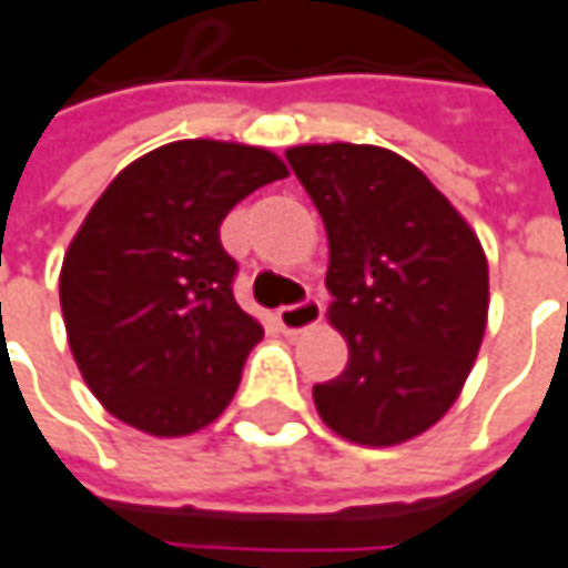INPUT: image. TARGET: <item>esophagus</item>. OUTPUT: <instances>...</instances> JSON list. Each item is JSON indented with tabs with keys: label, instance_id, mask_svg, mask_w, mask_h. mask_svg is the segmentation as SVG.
Returning a JSON list of instances; mask_svg holds the SVG:
<instances>
[{
	"label": "esophagus",
	"instance_id": "1",
	"mask_svg": "<svg viewBox=\"0 0 568 568\" xmlns=\"http://www.w3.org/2000/svg\"><path fill=\"white\" fill-rule=\"evenodd\" d=\"M320 320H323V304H320L316 297H306L301 304L281 306V310H277V326H281L287 336H297V333H304V329H313Z\"/></svg>",
	"mask_w": 568,
	"mask_h": 568
}]
</instances>
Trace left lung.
<instances>
[{
    "label": "left lung",
    "mask_w": 568,
    "mask_h": 568,
    "mask_svg": "<svg viewBox=\"0 0 568 568\" xmlns=\"http://www.w3.org/2000/svg\"><path fill=\"white\" fill-rule=\"evenodd\" d=\"M287 164L329 239L339 378L313 385L323 424L358 446H397L459 397L488 323V262L456 206L407 158L375 144H301Z\"/></svg>",
    "instance_id": "left-lung-1"
}]
</instances>
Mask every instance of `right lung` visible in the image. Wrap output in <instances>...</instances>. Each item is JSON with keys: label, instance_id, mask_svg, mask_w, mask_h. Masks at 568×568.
I'll list each match as a JSON object with an SVG mask.
<instances>
[{"label": "right lung", "instance_id": "1", "mask_svg": "<svg viewBox=\"0 0 568 568\" xmlns=\"http://www.w3.org/2000/svg\"><path fill=\"white\" fill-rule=\"evenodd\" d=\"M287 178L255 144L186 139L148 151L105 186L61 267V310L83 382L151 436L213 424L262 323L232 297L220 242L229 210Z\"/></svg>", "mask_w": 568, "mask_h": 568}]
</instances>
